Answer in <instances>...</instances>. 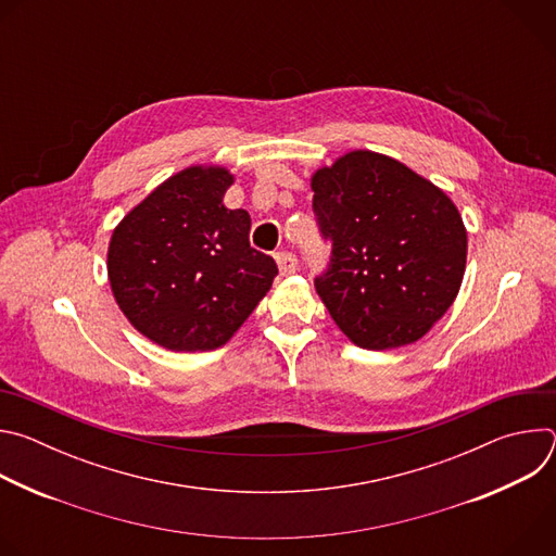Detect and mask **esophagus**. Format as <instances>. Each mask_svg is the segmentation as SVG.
I'll return each mask as SVG.
<instances>
[{
    "mask_svg": "<svg viewBox=\"0 0 556 556\" xmlns=\"http://www.w3.org/2000/svg\"><path fill=\"white\" fill-rule=\"evenodd\" d=\"M275 262H277V266H279V273H281V275H292V273L296 270V266H299L296 257H294L292 253H288V251L277 253V255H275Z\"/></svg>",
    "mask_w": 556,
    "mask_h": 556,
    "instance_id": "34e87169",
    "label": "esophagus"
}]
</instances>
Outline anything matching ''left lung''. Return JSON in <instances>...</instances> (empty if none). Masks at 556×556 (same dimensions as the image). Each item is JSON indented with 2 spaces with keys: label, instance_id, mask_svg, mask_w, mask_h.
I'll return each instance as SVG.
<instances>
[{
  "label": "left lung",
  "instance_id": "left-lung-1",
  "mask_svg": "<svg viewBox=\"0 0 556 556\" xmlns=\"http://www.w3.org/2000/svg\"><path fill=\"white\" fill-rule=\"evenodd\" d=\"M312 191L332 244L314 288L334 324L363 350L422 339L455 301L466 268L455 204L403 163L363 149L316 172Z\"/></svg>",
  "mask_w": 556,
  "mask_h": 556
}]
</instances>
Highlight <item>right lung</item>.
Masks as SVG:
<instances>
[{"instance_id":"1","label":"right lung","mask_w":556,"mask_h":556,"mask_svg":"<svg viewBox=\"0 0 556 556\" xmlns=\"http://www.w3.org/2000/svg\"><path fill=\"white\" fill-rule=\"evenodd\" d=\"M232 176L189 167L153 189L114 228L108 275L118 307L174 352L224 345L270 290L273 257L249 242L251 215L226 208Z\"/></svg>"}]
</instances>
